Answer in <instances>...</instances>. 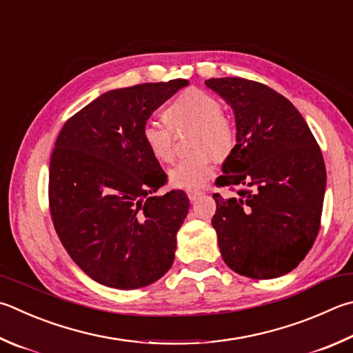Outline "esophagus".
Listing matches in <instances>:
<instances>
[{
	"instance_id": "esophagus-1",
	"label": "esophagus",
	"mask_w": 353,
	"mask_h": 353,
	"mask_svg": "<svg viewBox=\"0 0 353 353\" xmlns=\"http://www.w3.org/2000/svg\"><path fill=\"white\" fill-rule=\"evenodd\" d=\"M201 194H202L201 191H197V190H188L187 191V196H188L190 201H196V199L201 196Z\"/></svg>"
}]
</instances>
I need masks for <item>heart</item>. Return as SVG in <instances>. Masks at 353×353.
<instances>
[{
  "instance_id": "b5f03b06",
  "label": "heart",
  "mask_w": 353,
  "mask_h": 353,
  "mask_svg": "<svg viewBox=\"0 0 353 353\" xmlns=\"http://www.w3.org/2000/svg\"><path fill=\"white\" fill-rule=\"evenodd\" d=\"M165 121L169 126L146 121L142 130L143 143L160 162H170L174 156V136L193 128L191 151L196 154L185 157L170 170L172 187L199 190L213 176L214 160L227 156L236 143V128L233 120L222 114V105L213 95L199 89H187L166 106Z\"/></svg>"
}]
</instances>
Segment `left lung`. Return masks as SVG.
Here are the masks:
<instances>
[{
  "instance_id": "8db88e82",
  "label": "left lung",
  "mask_w": 353,
  "mask_h": 353,
  "mask_svg": "<svg viewBox=\"0 0 353 353\" xmlns=\"http://www.w3.org/2000/svg\"><path fill=\"white\" fill-rule=\"evenodd\" d=\"M232 106L236 145L222 165L213 194L222 259L233 272L273 279L292 272L309 253L321 223L325 165L299 111L262 83L223 77L205 81Z\"/></svg>"
}]
</instances>
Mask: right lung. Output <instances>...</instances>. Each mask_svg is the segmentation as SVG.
Wrapping results in <instances>:
<instances>
[{
  "instance_id": "1",
  "label": "right lung",
  "mask_w": 353,
  "mask_h": 353,
  "mask_svg": "<svg viewBox=\"0 0 353 353\" xmlns=\"http://www.w3.org/2000/svg\"><path fill=\"white\" fill-rule=\"evenodd\" d=\"M188 85L176 79L112 89L70 117L49 165L55 232L89 278L132 290L156 283L174 262L176 234L188 214L182 190L166 183L142 139L150 115Z\"/></svg>"
}]
</instances>
